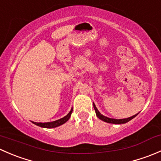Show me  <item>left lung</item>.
Masks as SVG:
<instances>
[{"instance_id": "left-lung-1", "label": "left lung", "mask_w": 161, "mask_h": 161, "mask_svg": "<svg viewBox=\"0 0 161 161\" xmlns=\"http://www.w3.org/2000/svg\"><path fill=\"white\" fill-rule=\"evenodd\" d=\"M93 108H94V110H95V111H96V114H97V118H99L100 120L105 121V122L112 123V124H125V123L128 122V121H129L130 120L132 119V118H134L138 114H136V115H133L132 117H130V118H125V119H113V118H108V117H105V116H103V115H102L98 111V110H97V108H96V106L94 105V103H93Z\"/></svg>"}]
</instances>
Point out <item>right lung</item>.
I'll list each match as a JSON object with an SVG mask.
<instances>
[{
	"instance_id": "obj_1",
	"label": "right lung",
	"mask_w": 161,
	"mask_h": 161,
	"mask_svg": "<svg viewBox=\"0 0 161 161\" xmlns=\"http://www.w3.org/2000/svg\"><path fill=\"white\" fill-rule=\"evenodd\" d=\"M71 113H72V109L71 110V111L69 112V113L68 114L66 115L65 117H64V118H61V119H59V120H57V121H52V122H45V123L32 122V123H33V124H35V125H36L40 126V127L47 128V129H50V128L58 127V126H60V125H61L64 124V123H65L66 121H67L70 118Z\"/></svg>"
}]
</instances>
